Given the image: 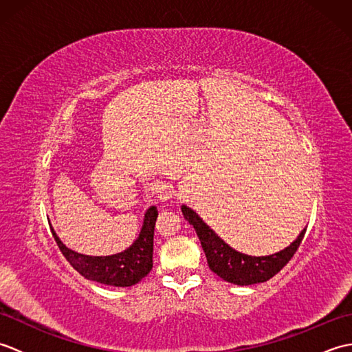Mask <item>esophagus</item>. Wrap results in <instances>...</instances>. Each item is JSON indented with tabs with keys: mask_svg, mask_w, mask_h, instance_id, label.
I'll use <instances>...</instances> for the list:
<instances>
[{
	"mask_svg": "<svg viewBox=\"0 0 352 352\" xmlns=\"http://www.w3.org/2000/svg\"><path fill=\"white\" fill-rule=\"evenodd\" d=\"M153 195L159 201H168L172 198V189L170 186L163 182H157L153 186Z\"/></svg>",
	"mask_w": 352,
	"mask_h": 352,
	"instance_id": "1",
	"label": "esophagus"
}]
</instances>
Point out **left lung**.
I'll return each mask as SVG.
<instances>
[{
  "mask_svg": "<svg viewBox=\"0 0 352 352\" xmlns=\"http://www.w3.org/2000/svg\"><path fill=\"white\" fill-rule=\"evenodd\" d=\"M157 216H159L157 207H149L145 213L144 226H142L139 237L133 242L130 248L113 254V256L104 257L85 256V254H78L66 248L51 226L50 228L58 250L62 251L65 258L80 275H83L87 280L107 284V286L129 287L145 278L153 269L154 227Z\"/></svg>",
  "mask_w": 352,
  "mask_h": 352,
  "instance_id": "obj_1",
  "label": "left lung"
}]
</instances>
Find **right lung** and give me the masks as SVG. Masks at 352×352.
I'll return each instance as SVG.
<instances>
[{
    "instance_id": "add662e5",
    "label": "right lung",
    "mask_w": 352,
    "mask_h": 352,
    "mask_svg": "<svg viewBox=\"0 0 352 352\" xmlns=\"http://www.w3.org/2000/svg\"><path fill=\"white\" fill-rule=\"evenodd\" d=\"M182 212L184 219L197 231L201 246L206 252L208 267L222 280L237 284V286H250V284L265 283L272 278L294 257L305 234V230H302L296 241L280 252L263 257H252L228 246L199 218L197 212H193L188 206H182Z\"/></svg>"
}]
</instances>
